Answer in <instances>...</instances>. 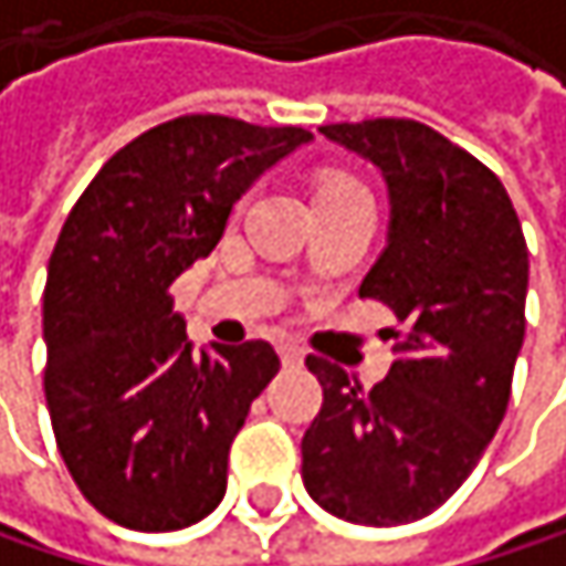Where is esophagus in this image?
Wrapping results in <instances>:
<instances>
[{"mask_svg": "<svg viewBox=\"0 0 566 566\" xmlns=\"http://www.w3.org/2000/svg\"><path fill=\"white\" fill-rule=\"evenodd\" d=\"M279 354H282L284 367H301V364H304V350H301V347H297L294 340H282Z\"/></svg>", "mask_w": 566, "mask_h": 566, "instance_id": "obj_1", "label": "esophagus"}]
</instances>
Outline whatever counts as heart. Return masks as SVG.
<instances>
[{
    "label": "heart",
    "instance_id": "obj_1",
    "mask_svg": "<svg viewBox=\"0 0 566 566\" xmlns=\"http://www.w3.org/2000/svg\"><path fill=\"white\" fill-rule=\"evenodd\" d=\"M321 192H360V186H357L354 179L337 176V179H327V182L321 186Z\"/></svg>",
    "mask_w": 566,
    "mask_h": 566
}]
</instances>
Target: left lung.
<instances>
[{"instance_id":"1","label":"left lung","mask_w":566,"mask_h":566,"mask_svg":"<svg viewBox=\"0 0 566 566\" xmlns=\"http://www.w3.org/2000/svg\"><path fill=\"white\" fill-rule=\"evenodd\" d=\"M321 134L387 182V245L360 297L387 304L402 331L370 394L307 357L324 406L301 439V479L334 517L394 527L439 509L502 426L524 344L527 245L502 179L432 127L380 117Z\"/></svg>"}]
</instances>
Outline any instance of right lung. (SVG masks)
I'll return each instance as SVG.
<instances>
[{
  "label": "right lung",
  "mask_w": 566,
  "mask_h": 566,
  "mask_svg": "<svg viewBox=\"0 0 566 566\" xmlns=\"http://www.w3.org/2000/svg\"><path fill=\"white\" fill-rule=\"evenodd\" d=\"M314 137L192 114L114 154L61 226L45 284V399L81 495L130 531L219 509L229 449L279 374L265 340L192 347L172 282L259 176Z\"/></svg>",
  "instance_id": "right-lung-1"
}]
</instances>
